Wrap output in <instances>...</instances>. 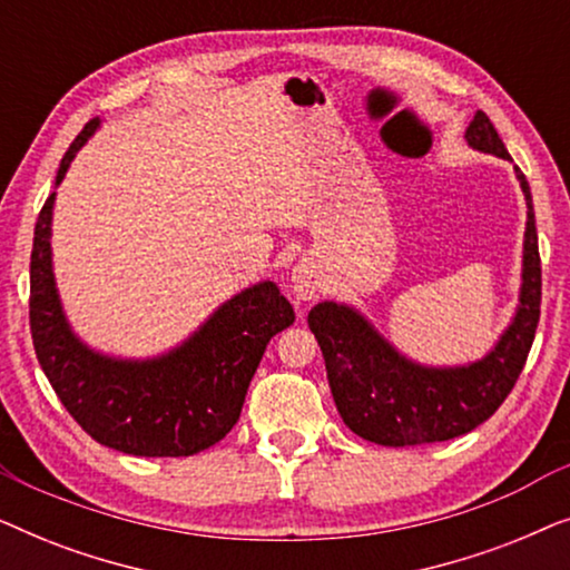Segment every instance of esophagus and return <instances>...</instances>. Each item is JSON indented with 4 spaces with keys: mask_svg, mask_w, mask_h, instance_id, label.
<instances>
[{
    "mask_svg": "<svg viewBox=\"0 0 570 570\" xmlns=\"http://www.w3.org/2000/svg\"><path fill=\"white\" fill-rule=\"evenodd\" d=\"M291 287L295 298L303 303L314 301L318 291H322V269H318V264L311 259V256H303V259L293 267Z\"/></svg>",
    "mask_w": 570,
    "mask_h": 570,
    "instance_id": "34e87169",
    "label": "esophagus"
}]
</instances>
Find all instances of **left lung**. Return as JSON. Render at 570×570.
<instances>
[{
    "label": "left lung",
    "instance_id": "left-lung-1",
    "mask_svg": "<svg viewBox=\"0 0 570 570\" xmlns=\"http://www.w3.org/2000/svg\"><path fill=\"white\" fill-rule=\"evenodd\" d=\"M482 153L511 160L503 139L482 111L464 131ZM517 178L527 197L524 285L513 324L493 353L464 368H423L396 353L353 308L318 303L308 326L324 353L334 404L350 431L381 446H420L456 439L485 423L501 407L532 350L542 301V267L537 248L532 191L521 170Z\"/></svg>",
    "mask_w": 570,
    "mask_h": 570
}]
</instances>
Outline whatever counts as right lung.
Listing matches in <instances>:
<instances>
[{
    "mask_svg": "<svg viewBox=\"0 0 570 570\" xmlns=\"http://www.w3.org/2000/svg\"><path fill=\"white\" fill-rule=\"evenodd\" d=\"M98 119L88 121L61 158L65 178ZM53 194L36 220L30 252V334L38 363L90 439L131 456H191L238 423L269 340L295 322L275 283H259L215 311L174 353L131 363L92 353L69 332L51 275Z\"/></svg>",
    "mask_w": 570,
    "mask_h": 570,
    "instance_id": "obj_1",
    "label": "right lung"
}]
</instances>
